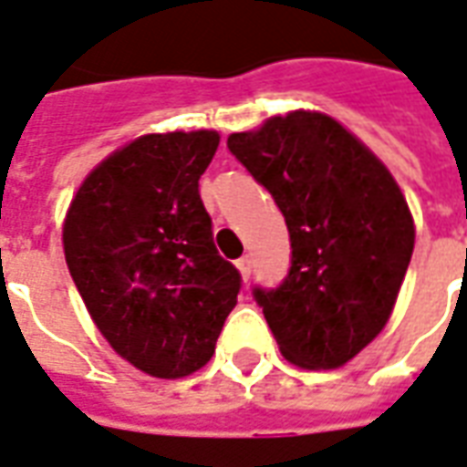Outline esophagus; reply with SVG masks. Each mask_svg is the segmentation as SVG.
<instances>
[{"mask_svg":"<svg viewBox=\"0 0 467 467\" xmlns=\"http://www.w3.org/2000/svg\"><path fill=\"white\" fill-rule=\"evenodd\" d=\"M236 266H239L244 281H249V276H251V259H249V256H241V259L236 261Z\"/></svg>","mask_w":467,"mask_h":467,"instance_id":"34e87169","label":"esophagus"}]
</instances>
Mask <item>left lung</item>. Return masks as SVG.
Masks as SVG:
<instances>
[{"label": "left lung", "mask_w": 467, "mask_h": 467, "mask_svg": "<svg viewBox=\"0 0 467 467\" xmlns=\"http://www.w3.org/2000/svg\"><path fill=\"white\" fill-rule=\"evenodd\" d=\"M284 213L292 266L254 299L281 355L304 369H337L392 314L415 246L408 201L377 155L322 112L276 115L228 135Z\"/></svg>", "instance_id": "left-lung-1"}]
</instances>
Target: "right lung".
Wrapping results in <instances>:
<instances>
[{
	"mask_svg": "<svg viewBox=\"0 0 467 467\" xmlns=\"http://www.w3.org/2000/svg\"><path fill=\"white\" fill-rule=\"evenodd\" d=\"M216 148V130L138 138L85 178L62 228L92 322L122 359L161 379L206 365L241 289L198 193Z\"/></svg>",
	"mask_w": 467,
	"mask_h": 467,
	"instance_id": "right-lung-1",
	"label": "right lung"
}]
</instances>
